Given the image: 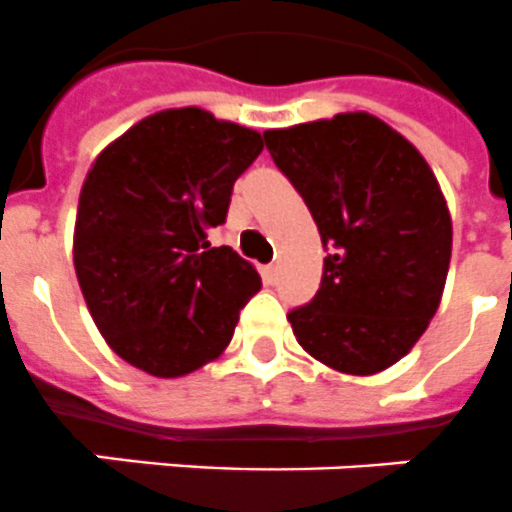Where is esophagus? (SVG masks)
I'll list each match as a JSON object with an SVG mask.
<instances>
[{"label": "esophagus", "mask_w": 512, "mask_h": 512, "mask_svg": "<svg viewBox=\"0 0 512 512\" xmlns=\"http://www.w3.org/2000/svg\"><path fill=\"white\" fill-rule=\"evenodd\" d=\"M263 278H265V284H276V281H278V265H265Z\"/></svg>", "instance_id": "obj_1"}]
</instances>
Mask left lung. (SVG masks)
Here are the masks:
<instances>
[{"label":"left lung","mask_w":512,"mask_h":512,"mask_svg":"<svg viewBox=\"0 0 512 512\" xmlns=\"http://www.w3.org/2000/svg\"><path fill=\"white\" fill-rule=\"evenodd\" d=\"M328 257L321 289L289 313L299 347L350 376L413 350L442 302L452 218L423 155L371 112L265 131Z\"/></svg>","instance_id":"8db88e82"}]
</instances>
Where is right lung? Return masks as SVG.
Masks as SVG:
<instances>
[{
    "label": "right lung",
    "mask_w": 512,
    "mask_h": 512,
    "mask_svg": "<svg viewBox=\"0 0 512 512\" xmlns=\"http://www.w3.org/2000/svg\"><path fill=\"white\" fill-rule=\"evenodd\" d=\"M263 136L199 107L160 110L91 162L73 231L86 307L110 350L178 378L223 355L260 273L207 234Z\"/></svg>",
    "instance_id": "obj_1"
}]
</instances>
